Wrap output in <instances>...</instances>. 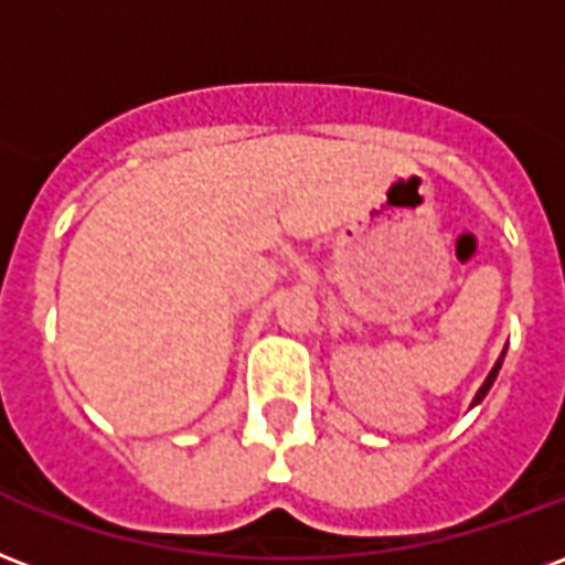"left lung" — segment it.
I'll return each mask as SVG.
<instances>
[{
  "instance_id": "left-lung-1",
  "label": "left lung",
  "mask_w": 565,
  "mask_h": 565,
  "mask_svg": "<svg viewBox=\"0 0 565 565\" xmlns=\"http://www.w3.org/2000/svg\"><path fill=\"white\" fill-rule=\"evenodd\" d=\"M500 365H503V356L497 359V365L491 367V374H488V380H484L482 383V388H479V392H476V398H473V404H479V401L484 398V395H488V388L494 386V380H497V371H500Z\"/></svg>"
}]
</instances>
